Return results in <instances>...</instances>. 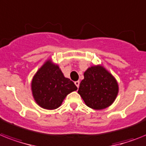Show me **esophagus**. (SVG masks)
I'll return each mask as SVG.
<instances>
[{
	"instance_id": "esophagus-1",
	"label": "esophagus",
	"mask_w": 146,
	"mask_h": 146,
	"mask_svg": "<svg viewBox=\"0 0 146 146\" xmlns=\"http://www.w3.org/2000/svg\"><path fill=\"white\" fill-rule=\"evenodd\" d=\"M79 83H80V82H79V81L75 82V85H76V87H77V88H79Z\"/></svg>"
}]
</instances>
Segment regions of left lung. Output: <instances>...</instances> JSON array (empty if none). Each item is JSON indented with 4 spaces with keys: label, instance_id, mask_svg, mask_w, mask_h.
Masks as SVG:
<instances>
[{
    "label": "left lung",
    "instance_id": "obj_1",
    "mask_svg": "<svg viewBox=\"0 0 146 146\" xmlns=\"http://www.w3.org/2000/svg\"><path fill=\"white\" fill-rule=\"evenodd\" d=\"M118 84L112 73L100 64L93 65L84 73L78 94L86 106L100 110L111 106L118 94Z\"/></svg>",
    "mask_w": 146,
    "mask_h": 146
}]
</instances>
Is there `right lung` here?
Listing matches in <instances>:
<instances>
[{"instance_id": "1", "label": "right lung", "mask_w": 146, "mask_h": 146, "mask_svg": "<svg viewBox=\"0 0 146 146\" xmlns=\"http://www.w3.org/2000/svg\"><path fill=\"white\" fill-rule=\"evenodd\" d=\"M31 87L36 104L50 110L61 106L65 98L77 90L73 82L64 76L58 65L51 58L46 60L34 74Z\"/></svg>"}]
</instances>
